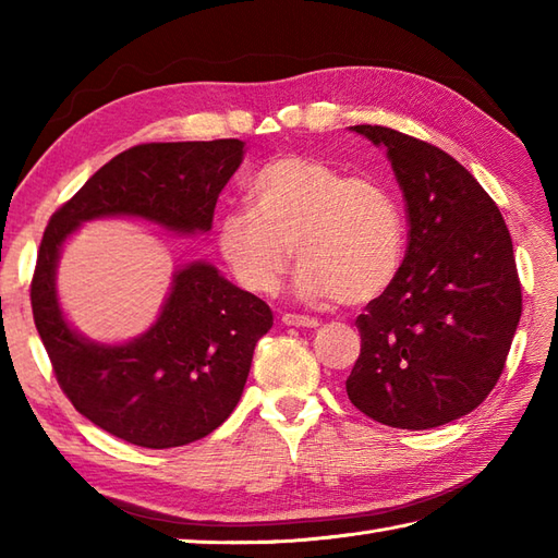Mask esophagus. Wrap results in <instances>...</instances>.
<instances>
[{
  "label": "esophagus",
  "mask_w": 558,
  "mask_h": 558,
  "mask_svg": "<svg viewBox=\"0 0 558 558\" xmlns=\"http://www.w3.org/2000/svg\"><path fill=\"white\" fill-rule=\"evenodd\" d=\"M282 324L292 326V328H316L318 322L310 316H300V314H282Z\"/></svg>",
  "instance_id": "esophagus-1"
}]
</instances>
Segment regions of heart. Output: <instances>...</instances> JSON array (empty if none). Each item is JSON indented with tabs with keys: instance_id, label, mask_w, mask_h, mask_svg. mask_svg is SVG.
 Wrapping results in <instances>:
<instances>
[{
	"instance_id": "1",
	"label": "heart",
	"mask_w": 558,
	"mask_h": 558,
	"mask_svg": "<svg viewBox=\"0 0 558 558\" xmlns=\"http://www.w3.org/2000/svg\"><path fill=\"white\" fill-rule=\"evenodd\" d=\"M252 210L216 225V246L248 294H276L298 256V298L366 304L396 280L405 256V218L396 194L372 177H348L310 156L266 162L246 186Z\"/></svg>"
}]
</instances>
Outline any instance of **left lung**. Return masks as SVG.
<instances>
[{
  "label": "left lung",
  "mask_w": 558,
  "mask_h": 558,
  "mask_svg": "<svg viewBox=\"0 0 558 558\" xmlns=\"http://www.w3.org/2000/svg\"><path fill=\"white\" fill-rule=\"evenodd\" d=\"M350 129L386 148L410 242L396 280L357 318L348 398L396 429H434L475 410L504 372L523 312L511 232L441 148L388 126Z\"/></svg>",
  "instance_id": "8db88e82"
}]
</instances>
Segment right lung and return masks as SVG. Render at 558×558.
<instances>
[{
    "mask_svg": "<svg viewBox=\"0 0 558 558\" xmlns=\"http://www.w3.org/2000/svg\"><path fill=\"white\" fill-rule=\"evenodd\" d=\"M244 160V141L134 146L90 177L43 234L31 304L59 386L83 417L144 448L208 436L242 398L270 306L232 286L208 260L172 272L160 314L126 342L90 340L57 294L59 256L83 222L138 218L174 234H206L218 196Z\"/></svg>",
    "mask_w": 558,
    "mask_h": 558,
    "instance_id": "obj_1",
    "label": "right lung"
}]
</instances>
